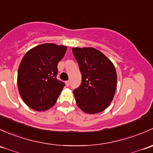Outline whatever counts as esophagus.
Masks as SVG:
<instances>
[{"label":"esophagus","instance_id":"obj_1","mask_svg":"<svg viewBox=\"0 0 153 153\" xmlns=\"http://www.w3.org/2000/svg\"><path fill=\"white\" fill-rule=\"evenodd\" d=\"M65 85H66V86H69V85H70V81H69V80L66 81L65 82Z\"/></svg>","mask_w":153,"mask_h":153}]
</instances>
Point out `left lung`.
Returning <instances> with one entry per match:
<instances>
[{
    "instance_id": "1",
    "label": "left lung",
    "mask_w": 153,
    "mask_h": 153,
    "mask_svg": "<svg viewBox=\"0 0 153 153\" xmlns=\"http://www.w3.org/2000/svg\"><path fill=\"white\" fill-rule=\"evenodd\" d=\"M82 74V82L74 90L76 102L85 113L94 114L106 109L114 97L116 68L104 53L94 48H73Z\"/></svg>"
}]
</instances>
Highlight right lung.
I'll list each match as a JSON object with an SVG mask.
<instances>
[{
    "instance_id": "right-lung-1",
    "label": "right lung",
    "mask_w": 153,
    "mask_h": 153,
    "mask_svg": "<svg viewBox=\"0 0 153 153\" xmlns=\"http://www.w3.org/2000/svg\"><path fill=\"white\" fill-rule=\"evenodd\" d=\"M67 50L65 45L45 43L29 50L20 62L18 86L25 103L37 111L54 105L65 86L58 80V62Z\"/></svg>"
}]
</instances>
